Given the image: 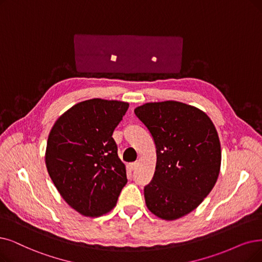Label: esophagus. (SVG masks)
I'll list each match as a JSON object with an SVG mask.
<instances>
[{
	"label": "esophagus",
	"mask_w": 262,
	"mask_h": 262,
	"mask_svg": "<svg viewBox=\"0 0 262 262\" xmlns=\"http://www.w3.org/2000/svg\"><path fill=\"white\" fill-rule=\"evenodd\" d=\"M138 166H139V162H132V163H130V164H129L130 170H135V169H137Z\"/></svg>",
	"instance_id": "obj_1"
}]
</instances>
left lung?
I'll list each match as a JSON object with an SVG mask.
<instances>
[{"instance_id": "1", "label": "left lung", "mask_w": 262, "mask_h": 262, "mask_svg": "<svg viewBox=\"0 0 262 262\" xmlns=\"http://www.w3.org/2000/svg\"><path fill=\"white\" fill-rule=\"evenodd\" d=\"M150 132L157 163L144 188L148 210L165 221L192 212L211 192L219 175L222 149L207 115L182 102L146 103L134 110Z\"/></svg>"}]
</instances>
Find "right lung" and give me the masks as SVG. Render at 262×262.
Here are the masks:
<instances>
[{"label":"right lung","instance_id":"1","mask_svg":"<svg viewBox=\"0 0 262 262\" xmlns=\"http://www.w3.org/2000/svg\"><path fill=\"white\" fill-rule=\"evenodd\" d=\"M128 107L120 101L87 100L61 115L51 128L47 171L61 196L83 216L112 211L128 182L112 137Z\"/></svg>","mask_w":262,"mask_h":262}]
</instances>
